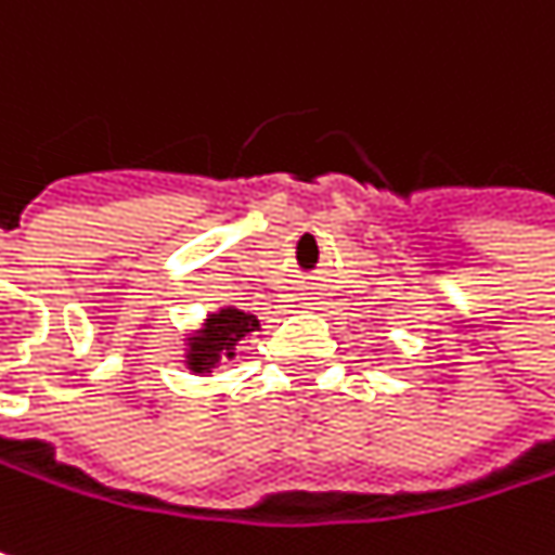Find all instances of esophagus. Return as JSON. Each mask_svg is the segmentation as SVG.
<instances>
[{
  "label": "esophagus",
  "instance_id": "obj_1",
  "mask_svg": "<svg viewBox=\"0 0 555 555\" xmlns=\"http://www.w3.org/2000/svg\"><path fill=\"white\" fill-rule=\"evenodd\" d=\"M302 302H306V309H315V306H319V297H315V294H302Z\"/></svg>",
  "mask_w": 555,
  "mask_h": 555
}]
</instances>
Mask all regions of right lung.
<instances>
[{
  "instance_id": "add662e5",
  "label": "right lung",
  "mask_w": 555,
  "mask_h": 555,
  "mask_svg": "<svg viewBox=\"0 0 555 555\" xmlns=\"http://www.w3.org/2000/svg\"><path fill=\"white\" fill-rule=\"evenodd\" d=\"M261 328L253 312L246 309H233L223 306L218 312H208V319L202 322V328L185 335V370L195 376H208L220 366V360H233L236 357V344L243 337Z\"/></svg>"
}]
</instances>
